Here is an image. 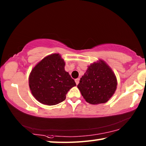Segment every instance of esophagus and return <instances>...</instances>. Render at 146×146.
Instances as JSON below:
<instances>
[{
    "instance_id": "34e87169",
    "label": "esophagus",
    "mask_w": 146,
    "mask_h": 146,
    "mask_svg": "<svg viewBox=\"0 0 146 146\" xmlns=\"http://www.w3.org/2000/svg\"><path fill=\"white\" fill-rule=\"evenodd\" d=\"M79 80H80V79H79V78H76V79H75V82H76V85L78 84V83H79Z\"/></svg>"
}]
</instances>
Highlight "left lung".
Here are the masks:
<instances>
[{
    "instance_id": "8db88e82",
    "label": "left lung",
    "mask_w": 146,
    "mask_h": 146,
    "mask_svg": "<svg viewBox=\"0 0 146 146\" xmlns=\"http://www.w3.org/2000/svg\"><path fill=\"white\" fill-rule=\"evenodd\" d=\"M117 86L114 73L104 61L100 60L89 66L77 87L86 102L98 104L108 102Z\"/></svg>"
}]
</instances>
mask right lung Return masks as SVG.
<instances>
[{"instance_id":"obj_1","label":"right lung","mask_w":146,"mask_h":146,"mask_svg":"<svg viewBox=\"0 0 146 146\" xmlns=\"http://www.w3.org/2000/svg\"><path fill=\"white\" fill-rule=\"evenodd\" d=\"M64 66L61 56L55 53L43 58L32 70L29 88L39 102L48 106L58 104L66 99L69 90L76 86Z\"/></svg>"}]
</instances>
